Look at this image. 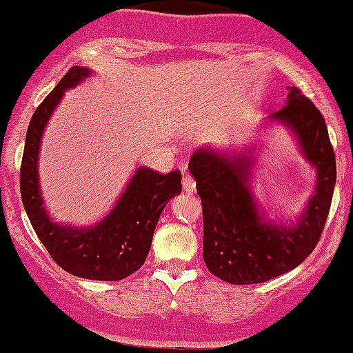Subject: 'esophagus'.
I'll return each instance as SVG.
<instances>
[{
    "label": "esophagus",
    "instance_id": "esophagus-1",
    "mask_svg": "<svg viewBox=\"0 0 353 353\" xmlns=\"http://www.w3.org/2000/svg\"><path fill=\"white\" fill-rule=\"evenodd\" d=\"M181 187H183V190L187 192V194H194L195 192L194 178H192L190 175H185L183 180H181Z\"/></svg>",
    "mask_w": 353,
    "mask_h": 353
}]
</instances>
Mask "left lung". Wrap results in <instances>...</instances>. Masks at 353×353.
Listing matches in <instances>:
<instances>
[{"label": "left lung", "instance_id": "left-lung-1", "mask_svg": "<svg viewBox=\"0 0 353 353\" xmlns=\"http://www.w3.org/2000/svg\"><path fill=\"white\" fill-rule=\"evenodd\" d=\"M299 142L316 168V188L296 223L266 219L250 190L254 156L199 148L188 163L202 202V257L214 276L232 285L264 283L299 266L317 245L336 183V161L321 111L296 87L287 104L270 114Z\"/></svg>", "mask_w": 353, "mask_h": 353}]
</instances>
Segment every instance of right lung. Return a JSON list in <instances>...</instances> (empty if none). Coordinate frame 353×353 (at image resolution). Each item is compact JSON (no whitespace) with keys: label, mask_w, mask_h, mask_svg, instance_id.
<instances>
[{"label":"right lung","mask_w":353,"mask_h":353,"mask_svg":"<svg viewBox=\"0 0 353 353\" xmlns=\"http://www.w3.org/2000/svg\"><path fill=\"white\" fill-rule=\"evenodd\" d=\"M89 75V68L72 66L30 118L20 168V194L34 232L59 268L85 280L118 281L145 263L163 209L181 192V173L175 170L161 175L151 168H137L110 214L89 228L59 225L50 218L37 173L41 139L65 90Z\"/></svg>","instance_id":"add662e5"}]
</instances>
